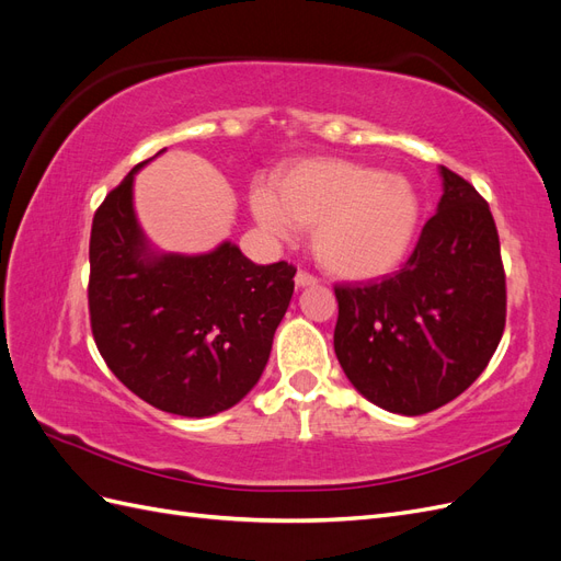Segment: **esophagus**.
Here are the masks:
<instances>
[{"instance_id":"1","label":"esophagus","mask_w":561,"mask_h":561,"mask_svg":"<svg viewBox=\"0 0 561 561\" xmlns=\"http://www.w3.org/2000/svg\"><path fill=\"white\" fill-rule=\"evenodd\" d=\"M295 283H297V287H309V285H316L318 283V278L313 276V274H309V271H297V276H295Z\"/></svg>"}]
</instances>
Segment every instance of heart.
<instances>
[{
  "mask_svg": "<svg viewBox=\"0 0 561 561\" xmlns=\"http://www.w3.org/2000/svg\"><path fill=\"white\" fill-rule=\"evenodd\" d=\"M250 206L257 222L280 239L295 225L313 229L316 260L344 280L396 271L421 225V196L410 180L342 159L285 165L276 190H254Z\"/></svg>",
  "mask_w": 561,
  "mask_h": 561,
  "instance_id": "b5f03b06",
  "label": "heart"
}]
</instances>
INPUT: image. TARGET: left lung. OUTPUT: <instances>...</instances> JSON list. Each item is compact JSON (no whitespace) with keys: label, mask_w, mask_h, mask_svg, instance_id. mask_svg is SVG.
Here are the masks:
<instances>
[{"label":"left lung","mask_w":561,"mask_h":561,"mask_svg":"<svg viewBox=\"0 0 561 561\" xmlns=\"http://www.w3.org/2000/svg\"><path fill=\"white\" fill-rule=\"evenodd\" d=\"M445 192L396 274L334 285V353L383 410L419 416L478 379L505 328V271L489 203L449 168Z\"/></svg>","instance_id":"1"}]
</instances>
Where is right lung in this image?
Instances as JSON below:
<instances>
[{
	"label": "right lung",
	"instance_id": "right-lung-1",
	"mask_svg": "<svg viewBox=\"0 0 561 561\" xmlns=\"http://www.w3.org/2000/svg\"><path fill=\"white\" fill-rule=\"evenodd\" d=\"M145 163L114 186L93 217V339L114 377L151 407L213 416L260 381L297 268L260 266L233 243L192 257L151 252L133 210V178Z\"/></svg>",
	"mask_w": 561,
	"mask_h": 561
}]
</instances>
